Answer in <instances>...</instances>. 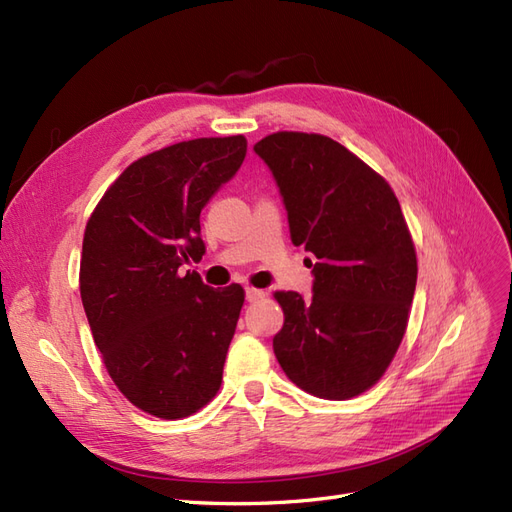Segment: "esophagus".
I'll return each instance as SVG.
<instances>
[{
  "mask_svg": "<svg viewBox=\"0 0 512 512\" xmlns=\"http://www.w3.org/2000/svg\"><path fill=\"white\" fill-rule=\"evenodd\" d=\"M265 297V290H258V288H250L247 286L245 288V299L250 301V303H254V301H258V299H262Z\"/></svg>",
  "mask_w": 512,
  "mask_h": 512,
  "instance_id": "obj_1",
  "label": "esophagus"
}]
</instances>
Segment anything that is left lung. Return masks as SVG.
I'll return each mask as SVG.
<instances>
[{
	"instance_id": "8db88e82",
	"label": "left lung",
	"mask_w": 512,
	"mask_h": 512,
	"mask_svg": "<svg viewBox=\"0 0 512 512\" xmlns=\"http://www.w3.org/2000/svg\"><path fill=\"white\" fill-rule=\"evenodd\" d=\"M280 188L290 239L318 260L312 297L275 292L284 327L273 352L322 399L374 386L406 333L416 252L391 185L322 134L277 132L254 145Z\"/></svg>"
}]
</instances>
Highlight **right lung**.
Listing matches in <instances>:
<instances>
[{
	"mask_svg": "<svg viewBox=\"0 0 512 512\" xmlns=\"http://www.w3.org/2000/svg\"><path fill=\"white\" fill-rule=\"evenodd\" d=\"M243 136L196 138L136 160L85 228L81 299L117 389L158 418H183L215 397L243 305L239 284H203L200 211L237 175Z\"/></svg>",
	"mask_w": 512,
	"mask_h": 512,
	"instance_id": "obj_1",
	"label": "right lung"
}]
</instances>
